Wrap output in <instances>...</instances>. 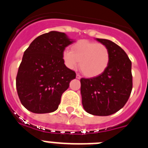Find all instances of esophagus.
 I'll return each mask as SVG.
<instances>
[{"mask_svg": "<svg viewBox=\"0 0 148 148\" xmlns=\"http://www.w3.org/2000/svg\"><path fill=\"white\" fill-rule=\"evenodd\" d=\"M81 78H82V76H81V75H79V74H77V75H76V78H78V79H80Z\"/></svg>", "mask_w": 148, "mask_h": 148, "instance_id": "obj_1", "label": "esophagus"}]
</instances>
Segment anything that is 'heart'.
<instances>
[{"label":"heart","mask_w":148,"mask_h":148,"mask_svg":"<svg viewBox=\"0 0 148 148\" xmlns=\"http://www.w3.org/2000/svg\"><path fill=\"white\" fill-rule=\"evenodd\" d=\"M63 60L68 68L75 69L80 61V69L87 77L99 75L107 69L110 62V51L105 45L86 40H81L65 49Z\"/></svg>","instance_id":"1"}]
</instances>
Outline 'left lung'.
Returning a JSON list of instances; mask_svg holds the SVG:
<instances>
[{
	"instance_id": "1",
	"label": "left lung",
	"mask_w": 148,
	"mask_h": 148,
	"mask_svg": "<svg viewBox=\"0 0 148 148\" xmlns=\"http://www.w3.org/2000/svg\"><path fill=\"white\" fill-rule=\"evenodd\" d=\"M96 40L108 48L110 62L99 75L81 79L82 105L90 114L110 116L121 109L130 97L132 64L126 53L114 42L101 38Z\"/></svg>"
}]
</instances>
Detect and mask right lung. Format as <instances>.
I'll use <instances>...</instances> for the list:
<instances>
[{
    "label": "right lung",
    "mask_w": 148,
    "mask_h": 148,
    "mask_svg": "<svg viewBox=\"0 0 148 148\" xmlns=\"http://www.w3.org/2000/svg\"><path fill=\"white\" fill-rule=\"evenodd\" d=\"M73 42L64 32L51 31L36 38L25 50L16 88L21 102L30 112L49 113L58 109L63 92L76 76L62 57Z\"/></svg>",
    "instance_id": "obj_1"
}]
</instances>
